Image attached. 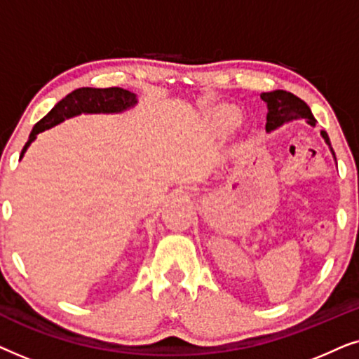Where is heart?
I'll return each instance as SVG.
<instances>
[{"mask_svg":"<svg viewBox=\"0 0 359 359\" xmlns=\"http://www.w3.org/2000/svg\"><path fill=\"white\" fill-rule=\"evenodd\" d=\"M238 122H240L238 111L233 109V107H224V109H220L217 112V116H215L214 126L219 132H230L232 129H235V126H237Z\"/></svg>","mask_w":359,"mask_h":359,"instance_id":"b5f03b06","label":"heart"}]
</instances>
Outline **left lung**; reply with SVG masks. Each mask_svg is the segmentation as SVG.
<instances>
[{
	"mask_svg": "<svg viewBox=\"0 0 359 359\" xmlns=\"http://www.w3.org/2000/svg\"><path fill=\"white\" fill-rule=\"evenodd\" d=\"M262 100L266 102L268 114H266V132L276 130L284 124H289L292 121H306L309 126L316 127V119H313V114L306 102H304L301 97L294 96L292 93L284 91V90H276L271 93H262ZM322 139L325 140V144L330 149L333 158H335V151L332 149L330 139H328L327 132L320 130ZM337 160V158H335Z\"/></svg>",
	"mask_w": 359,
	"mask_h": 359,
	"instance_id": "1",
	"label": "left lung"
}]
</instances>
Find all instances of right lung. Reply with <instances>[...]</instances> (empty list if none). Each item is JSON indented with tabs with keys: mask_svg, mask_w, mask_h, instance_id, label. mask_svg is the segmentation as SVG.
I'll list each match as a JSON object with an SVG mask.
<instances>
[{
	"mask_svg": "<svg viewBox=\"0 0 359 359\" xmlns=\"http://www.w3.org/2000/svg\"><path fill=\"white\" fill-rule=\"evenodd\" d=\"M137 104V95L122 88H78L58 101L46 117L34 126L29 140L21 151V158L37 134L52 129L70 117L80 114H119Z\"/></svg>",
	"mask_w": 359,
	"mask_h": 359,
	"instance_id": "right-lung-1",
	"label": "right lung"
}]
</instances>
